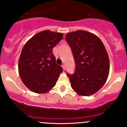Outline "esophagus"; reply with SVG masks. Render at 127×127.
I'll use <instances>...</instances> for the list:
<instances>
[{
    "label": "esophagus",
    "mask_w": 127,
    "mask_h": 127,
    "mask_svg": "<svg viewBox=\"0 0 127 127\" xmlns=\"http://www.w3.org/2000/svg\"><path fill=\"white\" fill-rule=\"evenodd\" d=\"M62 67H63V68L64 70H65V66H64V65H62Z\"/></svg>",
    "instance_id": "1"
}]
</instances>
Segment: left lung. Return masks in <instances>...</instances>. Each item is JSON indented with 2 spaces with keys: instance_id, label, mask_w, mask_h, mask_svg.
Wrapping results in <instances>:
<instances>
[{
  "instance_id": "8db88e82",
  "label": "left lung",
  "mask_w": 127,
  "mask_h": 127,
  "mask_svg": "<svg viewBox=\"0 0 127 127\" xmlns=\"http://www.w3.org/2000/svg\"><path fill=\"white\" fill-rule=\"evenodd\" d=\"M65 40L76 65L73 75L67 73L71 87L79 95L94 94L105 84L109 72V56L104 44L98 36L84 30L67 33Z\"/></svg>"
}]
</instances>
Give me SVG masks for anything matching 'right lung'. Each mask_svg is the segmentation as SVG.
Listing matches in <instances>:
<instances>
[{
	"label": "right lung",
	"instance_id": "right-lung-1",
	"mask_svg": "<svg viewBox=\"0 0 127 127\" xmlns=\"http://www.w3.org/2000/svg\"><path fill=\"white\" fill-rule=\"evenodd\" d=\"M63 34L46 30L34 34L22 49L18 72L24 84L32 91L46 93L56 84L62 66L57 64L52 49Z\"/></svg>",
	"mask_w": 127,
	"mask_h": 127
}]
</instances>
